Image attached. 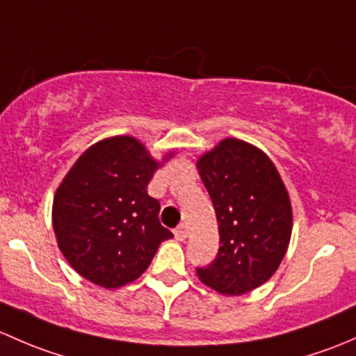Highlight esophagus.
I'll list each match as a JSON object with an SVG mask.
<instances>
[{
  "mask_svg": "<svg viewBox=\"0 0 356 356\" xmlns=\"http://www.w3.org/2000/svg\"><path fill=\"white\" fill-rule=\"evenodd\" d=\"M186 236H188V229H186V225H179L177 229H175V238L178 241H185Z\"/></svg>",
  "mask_w": 356,
  "mask_h": 356,
  "instance_id": "obj_1",
  "label": "esophagus"
}]
</instances>
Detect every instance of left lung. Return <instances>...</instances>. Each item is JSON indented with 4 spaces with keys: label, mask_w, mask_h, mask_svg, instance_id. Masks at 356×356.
<instances>
[{
    "label": "left lung",
    "mask_w": 356,
    "mask_h": 356,
    "mask_svg": "<svg viewBox=\"0 0 356 356\" xmlns=\"http://www.w3.org/2000/svg\"><path fill=\"white\" fill-rule=\"evenodd\" d=\"M219 222V250L197 267L200 281L222 295H243L266 283L291 236V204L269 157L226 138L197 163Z\"/></svg>",
    "instance_id": "8db88e82"
}]
</instances>
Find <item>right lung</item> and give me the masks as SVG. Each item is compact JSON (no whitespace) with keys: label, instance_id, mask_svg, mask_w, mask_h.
Wrapping results in <instances>:
<instances>
[{"label":"right lung","instance_id":"obj_1","mask_svg":"<svg viewBox=\"0 0 356 356\" xmlns=\"http://www.w3.org/2000/svg\"><path fill=\"white\" fill-rule=\"evenodd\" d=\"M157 166L137 138L111 137L87 149L56 190L58 247L90 283H131L147 269L161 241L173 238L159 222V202L147 193Z\"/></svg>","mask_w":356,"mask_h":356}]
</instances>
